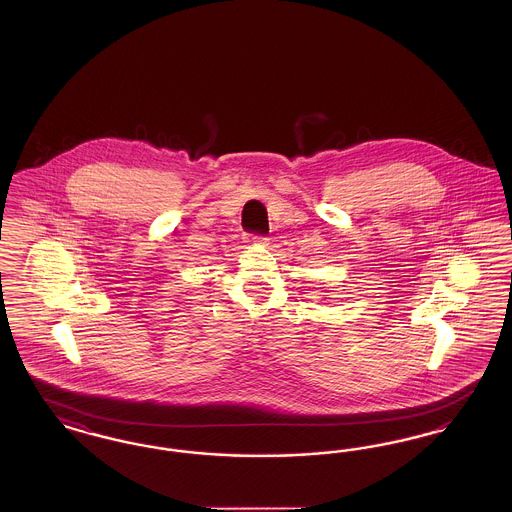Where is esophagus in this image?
<instances>
[{
    "instance_id": "obj_1",
    "label": "esophagus",
    "mask_w": 512,
    "mask_h": 512,
    "mask_svg": "<svg viewBox=\"0 0 512 512\" xmlns=\"http://www.w3.org/2000/svg\"><path fill=\"white\" fill-rule=\"evenodd\" d=\"M251 240H253V242H257V244L265 242V238H263V236H257V234H255V236H251Z\"/></svg>"
}]
</instances>
